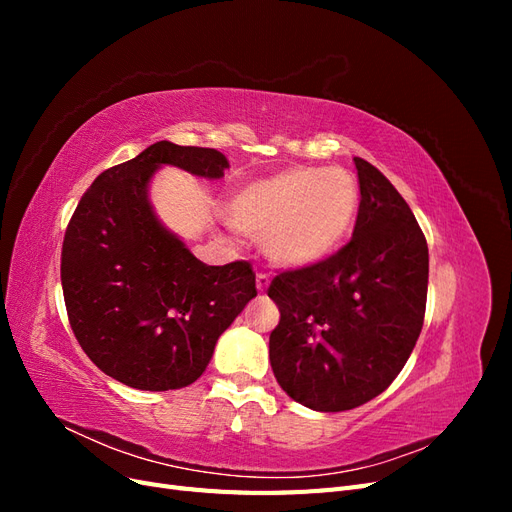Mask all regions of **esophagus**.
<instances>
[{
	"label": "esophagus",
	"instance_id": "esophagus-1",
	"mask_svg": "<svg viewBox=\"0 0 512 512\" xmlns=\"http://www.w3.org/2000/svg\"><path fill=\"white\" fill-rule=\"evenodd\" d=\"M256 288L258 292H265L269 288V275L267 273H256Z\"/></svg>",
	"mask_w": 512,
	"mask_h": 512
}]
</instances>
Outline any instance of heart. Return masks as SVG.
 I'll use <instances>...</instances> for the list:
<instances>
[{
	"label": "heart",
	"instance_id": "heart-1",
	"mask_svg": "<svg viewBox=\"0 0 512 512\" xmlns=\"http://www.w3.org/2000/svg\"><path fill=\"white\" fill-rule=\"evenodd\" d=\"M359 183L344 168H286L245 183L228 205V220L262 239L275 265L312 267L329 258L359 211Z\"/></svg>",
	"mask_w": 512,
	"mask_h": 512
}]
</instances>
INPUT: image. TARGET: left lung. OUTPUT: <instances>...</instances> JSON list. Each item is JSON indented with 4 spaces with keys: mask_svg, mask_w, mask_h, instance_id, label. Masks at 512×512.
<instances>
[{
    "mask_svg": "<svg viewBox=\"0 0 512 512\" xmlns=\"http://www.w3.org/2000/svg\"><path fill=\"white\" fill-rule=\"evenodd\" d=\"M361 203L350 243L269 286L280 324L269 359L282 389L318 412L378 397L423 329L429 252L412 209L376 166L354 158Z\"/></svg>",
    "mask_w": 512,
    "mask_h": 512,
    "instance_id": "obj_1",
    "label": "left lung"
}]
</instances>
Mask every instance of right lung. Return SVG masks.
<instances>
[{
	"label": "right lung",
	"mask_w": 512,
	"mask_h": 512,
	"mask_svg": "<svg viewBox=\"0 0 512 512\" xmlns=\"http://www.w3.org/2000/svg\"><path fill=\"white\" fill-rule=\"evenodd\" d=\"M162 166L220 179L218 149L160 141L91 183L61 250L70 327L106 376L141 391L183 389L207 369L215 344L256 297L250 262H200L149 200Z\"/></svg>",
	"instance_id": "right-lung-1"
}]
</instances>
